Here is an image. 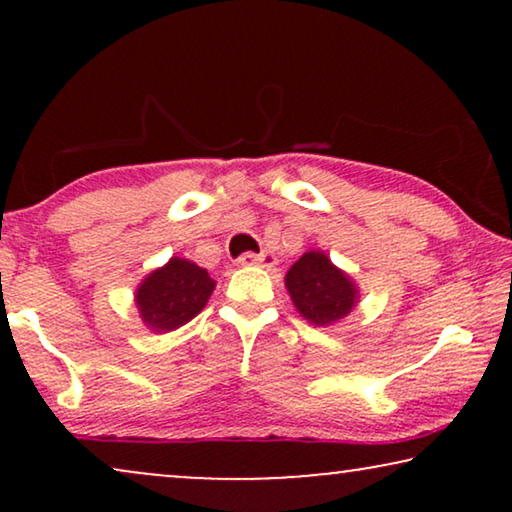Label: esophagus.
I'll list each match as a JSON object with an SVG mask.
<instances>
[{"label":"esophagus","mask_w":512,"mask_h":512,"mask_svg":"<svg viewBox=\"0 0 512 512\" xmlns=\"http://www.w3.org/2000/svg\"><path fill=\"white\" fill-rule=\"evenodd\" d=\"M268 258H270L268 254H254V251H247V254H242L240 258H237V263L240 265H263Z\"/></svg>","instance_id":"1"}]
</instances>
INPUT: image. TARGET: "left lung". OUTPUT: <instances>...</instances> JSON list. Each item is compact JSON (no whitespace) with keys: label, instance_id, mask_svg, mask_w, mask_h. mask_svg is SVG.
Instances as JSON below:
<instances>
[{"label":"left lung","instance_id":"obj_1","mask_svg":"<svg viewBox=\"0 0 512 512\" xmlns=\"http://www.w3.org/2000/svg\"><path fill=\"white\" fill-rule=\"evenodd\" d=\"M286 289L296 310L314 326L338 324L356 305V286L321 251H310L291 265Z\"/></svg>","mask_w":512,"mask_h":512}]
</instances>
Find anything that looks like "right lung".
<instances>
[{"instance_id":"obj_1","label":"right lung","mask_w":512,"mask_h":512,"mask_svg":"<svg viewBox=\"0 0 512 512\" xmlns=\"http://www.w3.org/2000/svg\"><path fill=\"white\" fill-rule=\"evenodd\" d=\"M216 282L205 268L174 256L165 268L153 270L137 289V307L153 331H174L207 305Z\"/></svg>"}]
</instances>
